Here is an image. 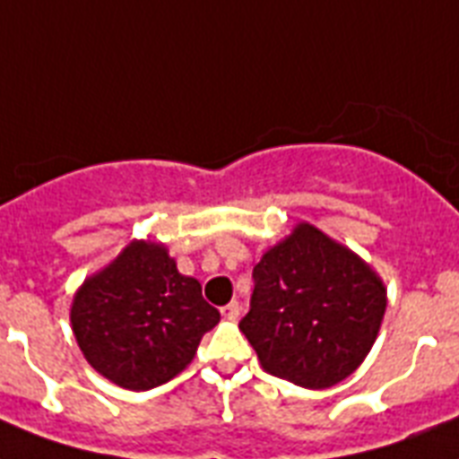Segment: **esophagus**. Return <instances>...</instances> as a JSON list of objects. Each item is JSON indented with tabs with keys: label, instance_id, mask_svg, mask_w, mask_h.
I'll return each instance as SVG.
<instances>
[{
	"label": "esophagus",
	"instance_id": "obj_1",
	"mask_svg": "<svg viewBox=\"0 0 459 459\" xmlns=\"http://www.w3.org/2000/svg\"><path fill=\"white\" fill-rule=\"evenodd\" d=\"M220 311H222V316H225V318L234 321V318H237V316H239V311H241L239 301H230V304H225V307L220 308Z\"/></svg>",
	"mask_w": 459,
	"mask_h": 459
}]
</instances>
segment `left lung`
Instances as JSON below:
<instances>
[{"mask_svg": "<svg viewBox=\"0 0 459 459\" xmlns=\"http://www.w3.org/2000/svg\"><path fill=\"white\" fill-rule=\"evenodd\" d=\"M385 285L376 270L318 227L299 222L254 268L239 330L268 374L323 390L354 374L374 347Z\"/></svg>", "mask_w": 459, "mask_h": 459, "instance_id": "obj_1", "label": "left lung"}]
</instances>
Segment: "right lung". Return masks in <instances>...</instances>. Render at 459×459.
<instances>
[{
    "label": "right lung",
    "mask_w": 459,
    "mask_h": 459,
    "mask_svg": "<svg viewBox=\"0 0 459 459\" xmlns=\"http://www.w3.org/2000/svg\"><path fill=\"white\" fill-rule=\"evenodd\" d=\"M218 321L201 282L181 275L152 241H131L71 304V330L88 364L126 390L158 388L181 374Z\"/></svg>",
    "instance_id": "right-lung-1"
}]
</instances>
